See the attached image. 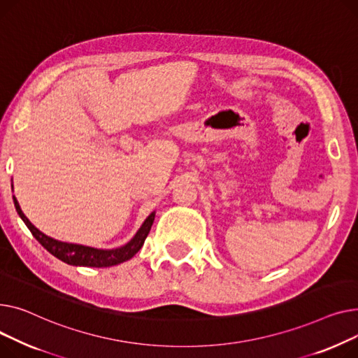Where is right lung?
<instances>
[{"instance_id": "obj_1", "label": "right lung", "mask_w": 358, "mask_h": 358, "mask_svg": "<svg viewBox=\"0 0 358 358\" xmlns=\"http://www.w3.org/2000/svg\"><path fill=\"white\" fill-rule=\"evenodd\" d=\"M14 201V206L15 211L20 215V218L24 221V224L27 225V228L30 229V233L33 234V237L43 245L50 255H53L55 257H57L59 260L65 262L68 264L72 266H87V267H110V266H115L120 264L125 260L131 259L137 251L143 247L145 237L149 236L150 228L153 225L155 221V213L149 215L144 221V224L141 225V228L137 231V234L134 236V238L120 248L115 250H98V248H92V247H87V245H79V244H69V243H62L57 240H53L48 236H45L41 231H38L29 220L27 217L23 214V211L20 209V205L17 202V199L13 196Z\"/></svg>"}]
</instances>
